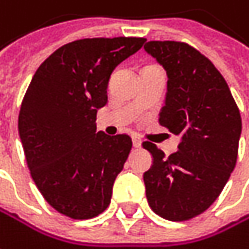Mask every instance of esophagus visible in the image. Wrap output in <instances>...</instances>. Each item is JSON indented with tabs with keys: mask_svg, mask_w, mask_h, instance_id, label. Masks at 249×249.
<instances>
[{
	"mask_svg": "<svg viewBox=\"0 0 249 249\" xmlns=\"http://www.w3.org/2000/svg\"><path fill=\"white\" fill-rule=\"evenodd\" d=\"M141 144H142L141 138H140V137H137V135H134V137H132V145H134L135 148H140L141 147Z\"/></svg>",
	"mask_w": 249,
	"mask_h": 249,
	"instance_id": "esophagus-1",
	"label": "esophagus"
}]
</instances>
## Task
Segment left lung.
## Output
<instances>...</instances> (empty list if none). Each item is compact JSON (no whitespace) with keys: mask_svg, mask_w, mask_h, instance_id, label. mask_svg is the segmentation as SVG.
Returning <instances> with one entry per match:
<instances>
[{"mask_svg":"<svg viewBox=\"0 0 249 249\" xmlns=\"http://www.w3.org/2000/svg\"><path fill=\"white\" fill-rule=\"evenodd\" d=\"M144 48L168 75L160 124L181 137L168 158L142 144L154 158L144 174L148 204L165 219L187 221L213 205L235 168L241 114L221 72L190 44L149 41Z\"/></svg>","mask_w":249,"mask_h":249,"instance_id":"left-lung-1","label":"left lung"}]
</instances>
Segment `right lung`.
<instances>
[{
  "mask_svg": "<svg viewBox=\"0 0 249 249\" xmlns=\"http://www.w3.org/2000/svg\"><path fill=\"white\" fill-rule=\"evenodd\" d=\"M145 41L115 36L68 42L38 67L28 85L18 132L36 188L59 214L89 219L111 202L132 140L97 132V109L108 101L115 67Z\"/></svg>",
  "mask_w": 249,
  "mask_h": 249,
  "instance_id": "obj_1",
  "label": "right lung"
}]
</instances>
